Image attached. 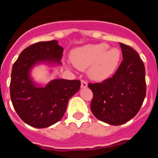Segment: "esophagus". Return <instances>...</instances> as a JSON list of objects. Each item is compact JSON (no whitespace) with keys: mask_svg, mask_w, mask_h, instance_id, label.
Returning a JSON list of instances; mask_svg holds the SVG:
<instances>
[{"mask_svg":"<svg viewBox=\"0 0 158 158\" xmlns=\"http://www.w3.org/2000/svg\"><path fill=\"white\" fill-rule=\"evenodd\" d=\"M88 86V83L85 80H81V88H86Z\"/></svg>","mask_w":158,"mask_h":158,"instance_id":"34e87169","label":"esophagus"}]
</instances>
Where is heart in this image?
<instances>
[{
    "label": "heart",
    "instance_id": "heart-1",
    "mask_svg": "<svg viewBox=\"0 0 158 158\" xmlns=\"http://www.w3.org/2000/svg\"><path fill=\"white\" fill-rule=\"evenodd\" d=\"M121 60V52L115 47L109 48L106 43L86 45L73 50L71 61L77 69H88V75L96 81L108 79L116 71Z\"/></svg>",
    "mask_w": 158,
    "mask_h": 158
}]
</instances>
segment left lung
I'll list each match as a JSON object with an SVG mask.
<instances>
[{
    "label": "left lung",
    "instance_id": "1",
    "mask_svg": "<svg viewBox=\"0 0 158 158\" xmlns=\"http://www.w3.org/2000/svg\"><path fill=\"white\" fill-rule=\"evenodd\" d=\"M123 62L112 78L88 86L93 92L90 110L111 125L123 124L138 113L146 97V70L139 54L120 43Z\"/></svg>",
    "mask_w": 158,
    "mask_h": 158
}]
</instances>
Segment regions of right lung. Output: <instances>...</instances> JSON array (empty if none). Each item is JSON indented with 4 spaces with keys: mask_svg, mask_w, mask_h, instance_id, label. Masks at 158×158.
Wrapping results in <instances>:
<instances>
[{
    "mask_svg": "<svg viewBox=\"0 0 158 158\" xmlns=\"http://www.w3.org/2000/svg\"><path fill=\"white\" fill-rule=\"evenodd\" d=\"M63 48L56 40L41 41L25 48L12 66L10 95L23 121L35 128H46L61 120L69 100L80 87L79 80L53 79L44 87L36 85L30 71L39 63L61 64Z\"/></svg>",
    "mask_w": 158,
    "mask_h": 158,
    "instance_id": "1",
    "label": "right lung"
}]
</instances>
